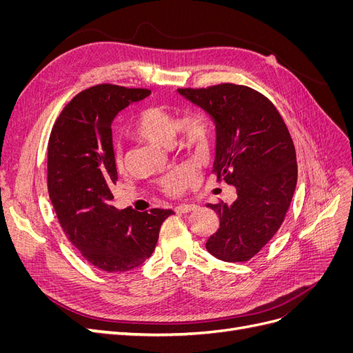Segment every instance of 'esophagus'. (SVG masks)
Wrapping results in <instances>:
<instances>
[{"label": "esophagus", "mask_w": 353, "mask_h": 353, "mask_svg": "<svg viewBox=\"0 0 353 353\" xmlns=\"http://www.w3.org/2000/svg\"><path fill=\"white\" fill-rule=\"evenodd\" d=\"M196 205H179L175 208L176 213H188V212H193L196 210Z\"/></svg>", "instance_id": "34e87169"}]
</instances>
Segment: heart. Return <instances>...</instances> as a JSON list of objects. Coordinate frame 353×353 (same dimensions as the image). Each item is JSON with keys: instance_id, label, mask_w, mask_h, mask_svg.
I'll list each match as a JSON object with an SVG mask.
<instances>
[{"instance_id": "b5f03b06", "label": "heart", "mask_w": 353, "mask_h": 353, "mask_svg": "<svg viewBox=\"0 0 353 353\" xmlns=\"http://www.w3.org/2000/svg\"><path fill=\"white\" fill-rule=\"evenodd\" d=\"M132 132L143 140L160 145L176 147L178 150L193 154H203L210 144L212 130L206 116L200 112H188L179 119L178 114L165 105H152L137 114ZM116 166H123V157L116 153ZM196 178V170L190 166H181L160 181L163 193L179 196Z\"/></svg>"}]
</instances>
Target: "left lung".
<instances>
[{
    "label": "left lung",
    "mask_w": 353,
    "mask_h": 353,
    "mask_svg": "<svg viewBox=\"0 0 353 353\" xmlns=\"http://www.w3.org/2000/svg\"><path fill=\"white\" fill-rule=\"evenodd\" d=\"M178 92L216 126L213 172L237 190V200L208 205L219 228L206 249L225 262H244L279 231L297 183L294 144L275 105L244 85L219 83Z\"/></svg>",
    "instance_id": "obj_1"
}]
</instances>
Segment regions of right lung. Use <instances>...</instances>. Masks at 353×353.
Masks as SVG:
<instances>
[{"label":"right lung","mask_w":353,"mask_h":353,"mask_svg":"<svg viewBox=\"0 0 353 353\" xmlns=\"http://www.w3.org/2000/svg\"><path fill=\"white\" fill-rule=\"evenodd\" d=\"M152 91L101 83L74 95L48 141V193L69 241L95 268L125 272L152 256L170 209L112 206L117 181L112 122Z\"/></svg>","instance_id":"add662e5"}]
</instances>
